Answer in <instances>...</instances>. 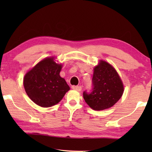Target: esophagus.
<instances>
[{"instance_id":"1","label":"esophagus","mask_w":152,"mask_h":152,"mask_svg":"<svg viewBox=\"0 0 152 152\" xmlns=\"http://www.w3.org/2000/svg\"><path fill=\"white\" fill-rule=\"evenodd\" d=\"M72 88L77 91H80L82 90V87L80 86H72Z\"/></svg>"}]
</instances>
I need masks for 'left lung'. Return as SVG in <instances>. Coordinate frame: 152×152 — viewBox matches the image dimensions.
<instances>
[{"mask_svg":"<svg viewBox=\"0 0 152 152\" xmlns=\"http://www.w3.org/2000/svg\"><path fill=\"white\" fill-rule=\"evenodd\" d=\"M124 92L122 80L111 64L100 61L95 66L91 92L83 93V97L89 107L100 111L113 107Z\"/></svg>","mask_w":152,"mask_h":152,"instance_id":"obj_1","label":"left lung"}]
</instances>
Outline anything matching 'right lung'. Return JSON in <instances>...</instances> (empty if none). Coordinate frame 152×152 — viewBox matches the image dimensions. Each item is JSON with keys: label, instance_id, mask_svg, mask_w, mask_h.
Masks as SVG:
<instances>
[{"label": "right lung", "instance_id": "add662e5", "mask_svg": "<svg viewBox=\"0 0 152 152\" xmlns=\"http://www.w3.org/2000/svg\"><path fill=\"white\" fill-rule=\"evenodd\" d=\"M61 69V64L50 57L39 62L25 75V90L37 105L50 107L57 104L70 90L65 80L59 75Z\"/></svg>", "mask_w": 152, "mask_h": 152}]
</instances>
